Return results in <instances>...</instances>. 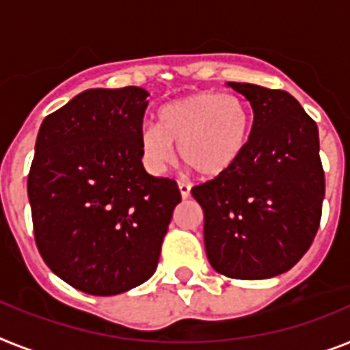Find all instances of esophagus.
<instances>
[{"label":"esophagus","mask_w":350,"mask_h":350,"mask_svg":"<svg viewBox=\"0 0 350 350\" xmlns=\"http://www.w3.org/2000/svg\"><path fill=\"white\" fill-rule=\"evenodd\" d=\"M178 191H180L182 198L186 200V198H189V195H191V186L186 184V182H178Z\"/></svg>","instance_id":"obj_1"}]
</instances>
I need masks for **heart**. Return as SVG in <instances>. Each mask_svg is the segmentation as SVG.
Masks as SVG:
<instances>
[{"instance_id": "b5f03b06", "label": "heart", "mask_w": 350, "mask_h": 350, "mask_svg": "<svg viewBox=\"0 0 350 350\" xmlns=\"http://www.w3.org/2000/svg\"><path fill=\"white\" fill-rule=\"evenodd\" d=\"M159 126H141L139 154L150 173L163 175L180 159L202 177L229 172L247 148L250 116L245 103L232 94L202 91L164 105Z\"/></svg>"}]
</instances>
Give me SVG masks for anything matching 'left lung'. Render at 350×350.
Returning <instances> with one entry per match:
<instances>
[{
	"label": "left lung",
	"mask_w": 350,
	"mask_h": 350,
	"mask_svg": "<svg viewBox=\"0 0 350 350\" xmlns=\"http://www.w3.org/2000/svg\"><path fill=\"white\" fill-rule=\"evenodd\" d=\"M247 98L254 123L232 168L198 184L211 267L230 279L288 272L313 243L325 195L319 126L290 92L229 82Z\"/></svg>",
	"instance_id": "8db88e82"
}]
</instances>
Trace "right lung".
I'll return each instance as SVG.
<instances>
[{"label": "right lung", "mask_w": 350, "mask_h": 350, "mask_svg": "<svg viewBox=\"0 0 350 350\" xmlns=\"http://www.w3.org/2000/svg\"><path fill=\"white\" fill-rule=\"evenodd\" d=\"M148 92L88 89L46 116L28 173L36 243L53 273L89 295H118L157 268L180 202L148 175L137 135Z\"/></svg>", "instance_id": "1"}]
</instances>
